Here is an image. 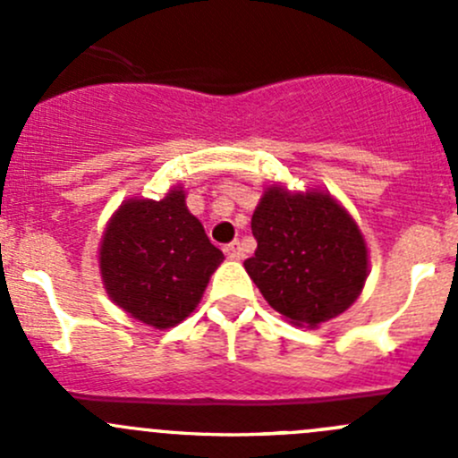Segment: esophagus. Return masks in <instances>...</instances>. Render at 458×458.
I'll return each mask as SVG.
<instances>
[{
    "instance_id": "34e87169",
    "label": "esophagus",
    "mask_w": 458,
    "mask_h": 458,
    "mask_svg": "<svg viewBox=\"0 0 458 458\" xmlns=\"http://www.w3.org/2000/svg\"><path fill=\"white\" fill-rule=\"evenodd\" d=\"M224 252L228 255V259H242L243 257V246L239 242H233V243H228V246L224 248Z\"/></svg>"
}]
</instances>
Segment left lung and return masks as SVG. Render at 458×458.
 Returning a JSON list of instances; mask_svg holds the SVG:
<instances>
[{"instance_id": "obj_1", "label": "left lung", "mask_w": 458, "mask_h": 458, "mask_svg": "<svg viewBox=\"0 0 458 458\" xmlns=\"http://www.w3.org/2000/svg\"><path fill=\"white\" fill-rule=\"evenodd\" d=\"M252 234L257 250L243 261L246 272L263 299L294 326H321L361 294L366 239L330 192H288L275 183L252 215Z\"/></svg>"}]
</instances>
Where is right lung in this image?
<instances>
[{"label": "right lung", "instance_id": "add662e5", "mask_svg": "<svg viewBox=\"0 0 458 458\" xmlns=\"http://www.w3.org/2000/svg\"><path fill=\"white\" fill-rule=\"evenodd\" d=\"M224 261L186 192L128 199L110 216L99 246V270L113 303L146 326L165 330L191 315L210 275Z\"/></svg>", "mask_w": 458, "mask_h": 458}]
</instances>
